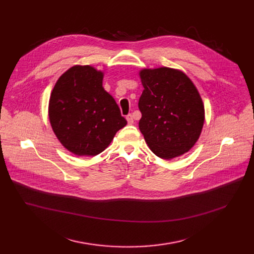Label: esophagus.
Instances as JSON below:
<instances>
[{
	"instance_id": "34e87169",
	"label": "esophagus",
	"mask_w": 254,
	"mask_h": 254,
	"mask_svg": "<svg viewBox=\"0 0 254 254\" xmlns=\"http://www.w3.org/2000/svg\"><path fill=\"white\" fill-rule=\"evenodd\" d=\"M126 120H127L128 124H133V122H134V120H133V116H132L131 114H129V115H127V116H126Z\"/></svg>"
}]
</instances>
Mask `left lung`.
Here are the masks:
<instances>
[{
    "instance_id": "8db88e82",
    "label": "left lung",
    "mask_w": 254,
    "mask_h": 254,
    "mask_svg": "<svg viewBox=\"0 0 254 254\" xmlns=\"http://www.w3.org/2000/svg\"><path fill=\"white\" fill-rule=\"evenodd\" d=\"M139 130L161 159L182 156L194 146L204 123V106L195 84L183 71L168 67L138 72Z\"/></svg>"
}]
</instances>
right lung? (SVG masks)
Instances as JSON below:
<instances>
[{
  "label": "right lung",
  "mask_w": 254,
  "mask_h": 254,
  "mask_svg": "<svg viewBox=\"0 0 254 254\" xmlns=\"http://www.w3.org/2000/svg\"><path fill=\"white\" fill-rule=\"evenodd\" d=\"M104 72L74 65L59 77L48 102V119L59 141L76 156L103 152L126 126L113 96L102 87Z\"/></svg>",
  "instance_id": "obj_1"
}]
</instances>
